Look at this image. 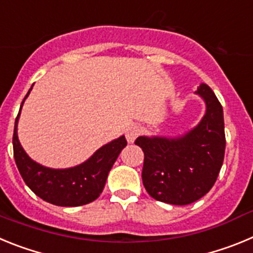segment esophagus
<instances>
[{
  "label": "esophagus",
  "instance_id": "34e87169",
  "mask_svg": "<svg viewBox=\"0 0 253 253\" xmlns=\"http://www.w3.org/2000/svg\"><path fill=\"white\" fill-rule=\"evenodd\" d=\"M140 134V128L138 125H130L126 130H125V137L129 143H133L137 139V137Z\"/></svg>",
  "mask_w": 253,
  "mask_h": 253
}]
</instances>
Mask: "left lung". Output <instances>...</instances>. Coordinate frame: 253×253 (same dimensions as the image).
<instances>
[{"label":"left lung","instance_id":"obj_1","mask_svg":"<svg viewBox=\"0 0 253 253\" xmlns=\"http://www.w3.org/2000/svg\"><path fill=\"white\" fill-rule=\"evenodd\" d=\"M207 110L195 128L178 137H138L144 152L142 180L158 202L187 205L209 193L222 169L225 151L223 107L208 84L195 91Z\"/></svg>","mask_w":253,"mask_h":253}]
</instances>
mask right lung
I'll return each instance as SVG.
<instances>
[{
	"instance_id": "obj_1",
	"label": "right lung",
	"mask_w": 253,
	"mask_h": 253,
	"mask_svg": "<svg viewBox=\"0 0 253 253\" xmlns=\"http://www.w3.org/2000/svg\"><path fill=\"white\" fill-rule=\"evenodd\" d=\"M31 88L26 93L25 99ZM20 113L15 120L13 129V157L22 180L25 181L31 191L40 199L58 207H80L99 198L111 167L123 148L126 146L124 135L102 146L88 160L78 166L69 169H49L31 160L20 144L17 137Z\"/></svg>"
}]
</instances>
